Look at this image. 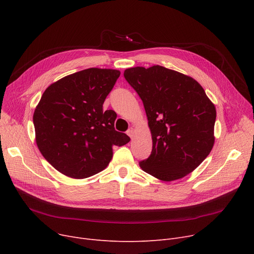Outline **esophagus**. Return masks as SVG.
I'll use <instances>...</instances> for the list:
<instances>
[{
    "label": "esophagus",
    "instance_id": "34e87169",
    "mask_svg": "<svg viewBox=\"0 0 254 254\" xmlns=\"http://www.w3.org/2000/svg\"><path fill=\"white\" fill-rule=\"evenodd\" d=\"M127 134L130 138H132V137H134V134H135V129L132 128V127H130V128L127 131Z\"/></svg>",
    "mask_w": 254,
    "mask_h": 254
}]
</instances>
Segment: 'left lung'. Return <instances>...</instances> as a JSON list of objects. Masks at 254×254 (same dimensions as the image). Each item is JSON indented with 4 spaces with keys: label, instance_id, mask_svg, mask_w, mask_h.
Instances as JSON below:
<instances>
[{
    "label": "left lung",
    "instance_id": "1",
    "mask_svg": "<svg viewBox=\"0 0 254 254\" xmlns=\"http://www.w3.org/2000/svg\"><path fill=\"white\" fill-rule=\"evenodd\" d=\"M124 76L141 98L151 131L152 151L141 169L163 181L189 175L214 145V104L193 78L162 65L135 66Z\"/></svg>",
    "mask_w": 254,
    "mask_h": 254
}]
</instances>
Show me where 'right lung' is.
Wrapping results in <instances>:
<instances>
[{
    "label": "right lung",
    "mask_w": 254,
    "mask_h": 254,
    "mask_svg": "<svg viewBox=\"0 0 254 254\" xmlns=\"http://www.w3.org/2000/svg\"><path fill=\"white\" fill-rule=\"evenodd\" d=\"M120 72L89 68L49 85L37 105L33 122L36 143L46 161L62 174L87 178L109 165L113 146L129 142L115 130L116 113L103 110Z\"/></svg>",
    "instance_id": "1"
}]
</instances>
